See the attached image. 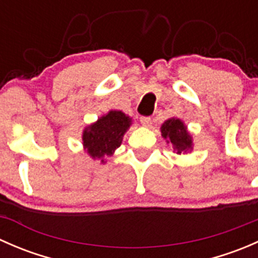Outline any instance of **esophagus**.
<instances>
[{"label":"esophagus","instance_id":"esophagus-1","mask_svg":"<svg viewBox=\"0 0 258 258\" xmlns=\"http://www.w3.org/2000/svg\"><path fill=\"white\" fill-rule=\"evenodd\" d=\"M140 122H141L144 126H150L151 122H152V119H151L150 116H141V118H140Z\"/></svg>","mask_w":258,"mask_h":258}]
</instances>
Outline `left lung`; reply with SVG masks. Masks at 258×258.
<instances>
[{
  "instance_id": "obj_1",
  "label": "left lung",
  "mask_w": 258,
  "mask_h": 258,
  "mask_svg": "<svg viewBox=\"0 0 258 258\" xmlns=\"http://www.w3.org/2000/svg\"><path fill=\"white\" fill-rule=\"evenodd\" d=\"M161 134L168 144L172 145L175 152L183 153L192 148V137L178 118L167 119L161 127Z\"/></svg>"
}]
</instances>
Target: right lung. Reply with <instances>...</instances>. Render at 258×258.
<instances>
[{
    "mask_svg": "<svg viewBox=\"0 0 258 258\" xmlns=\"http://www.w3.org/2000/svg\"><path fill=\"white\" fill-rule=\"evenodd\" d=\"M131 124V118L122 111H110L91 124L83 132V146L93 158L111 156L122 142L124 132ZM103 162V160H101Z\"/></svg>",
    "mask_w": 258,
    "mask_h": 258,
    "instance_id": "obj_1",
    "label": "right lung"
}]
</instances>
